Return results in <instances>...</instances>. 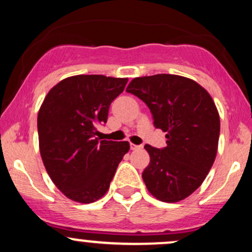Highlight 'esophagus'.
<instances>
[{
  "instance_id": "34e87169",
  "label": "esophagus",
  "mask_w": 252,
  "mask_h": 252,
  "mask_svg": "<svg viewBox=\"0 0 252 252\" xmlns=\"http://www.w3.org/2000/svg\"><path fill=\"white\" fill-rule=\"evenodd\" d=\"M142 146H137V144H130V149L131 150H138V149H142Z\"/></svg>"
}]
</instances>
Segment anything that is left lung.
I'll return each instance as SVG.
<instances>
[{
	"instance_id": "left-lung-1",
	"label": "left lung",
	"mask_w": 252,
	"mask_h": 252,
	"mask_svg": "<svg viewBox=\"0 0 252 252\" xmlns=\"http://www.w3.org/2000/svg\"><path fill=\"white\" fill-rule=\"evenodd\" d=\"M126 92L147 104L167 146L146 144L150 162L142 178L156 199L184 200L205 180L218 149L220 121L212 97L194 80L175 74L134 78Z\"/></svg>"
}]
</instances>
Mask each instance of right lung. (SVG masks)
Returning <instances> with one entry per match:
<instances>
[{"label": "right lung", "instance_id": "1", "mask_svg": "<svg viewBox=\"0 0 252 252\" xmlns=\"http://www.w3.org/2000/svg\"><path fill=\"white\" fill-rule=\"evenodd\" d=\"M126 78L80 74L51 89L37 115L42 162L54 185L71 200L89 204L109 189L129 152V142L99 141L96 126L105 124L112 100Z\"/></svg>", "mask_w": 252, "mask_h": 252}]
</instances>
